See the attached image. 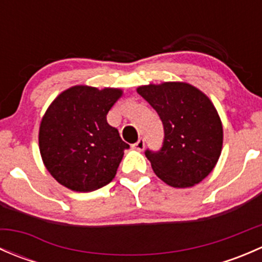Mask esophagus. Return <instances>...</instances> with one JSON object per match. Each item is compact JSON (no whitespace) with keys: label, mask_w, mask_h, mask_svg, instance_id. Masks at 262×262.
Wrapping results in <instances>:
<instances>
[{"label":"esophagus","mask_w":262,"mask_h":262,"mask_svg":"<svg viewBox=\"0 0 262 262\" xmlns=\"http://www.w3.org/2000/svg\"><path fill=\"white\" fill-rule=\"evenodd\" d=\"M132 147H133V149L143 150V149H144V139L141 138L138 142H137V143H134Z\"/></svg>","instance_id":"obj_1"}]
</instances>
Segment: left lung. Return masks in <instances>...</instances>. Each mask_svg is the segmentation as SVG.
I'll use <instances>...</instances> for the list:
<instances>
[{"label":"left lung","instance_id":"left-lung-1","mask_svg":"<svg viewBox=\"0 0 262 262\" xmlns=\"http://www.w3.org/2000/svg\"><path fill=\"white\" fill-rule=\"evenodd\" d=\"M137 92L157 112L165 129L162 148L146 150L156 175L179 189L204 180L223 146V125L209 97L186 82L144 84Z\"/></svg>","mask_w":262,"mask_h":262}]
</instances>
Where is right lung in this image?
I'll return each mask as SVG.
<instances>
[{"instance_id": "right-lung-1", "label": "right lung", "mask_w": 262, "mask_h": 262, "mask_svg": "<svg viewBox=\"0 0 262 262\" xmlns=\"http://www.w3.org/2000/svg\"><path fill=\"white\" fill-rule=\"evenodd\" d=\"M123 90L77 84L60 92L43 115L39 149L44 166L60 185L78 192L105 186L115 178L124 149L106 115Z\"/></svg>"}]
</instances>
